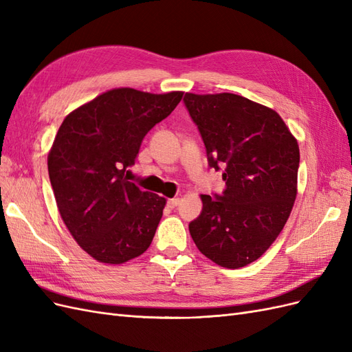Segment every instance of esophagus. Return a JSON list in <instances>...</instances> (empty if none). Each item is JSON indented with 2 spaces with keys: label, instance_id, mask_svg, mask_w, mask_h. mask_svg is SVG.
<instances>
[{
  "label": "esophagus",
  "instance_id": "obj_1",
  "mask_svg": "<svg viewBox=\"0 0 352 352\" xmlns=\"http://www.w3.org/2000/svg\"><path fill=\"white\" fill-rule=\"evenodd\" d=\"M179 202H180V199H179V198H172V199H168V201H167V207H168V208H175V207H177V206H179Z\"/></svg>",
  "mask_w": 352,
  "mask_h": 352
}]
</instances>
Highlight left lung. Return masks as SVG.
Instances as JSON below:
<instances>
[{
  "label": "left lung",
  "instance_id": "1",
  "mask_svg": "<svg viewBox=\"0 0 352 352\" xmlns=\"http://www.w3.org/2000/svg\"><path fill=\"white\" fill-rule=\"evenodd\" d=\"M208 166L223 167L221 195H201L189 223L198 250L221 267L239 269L270 248L296 198L300 148L274 110L241 95L185 94Z\"/></svg>",
  "mask_w": 352,
  "mask_h": 352
}]
</instances>
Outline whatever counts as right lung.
Wrapping results in <instances>:
<instances>
[{
  "instance_id": "add662e5",
  "label": "right lung",
  "mask_w": 352,
  "mask_h": 352,
  "mask_svg": "<svg viewBox=\"0 0 352 352\" xmlns=\"http://www.w3.org/2000/svg\"><path fill=\"white\" fill-rule=\"evenodd\" d=\"M184 92L117 88L73 110L48 154L60 216L80 248L100 263L122 264L150 247L166 198L126 179L145 135Z\"/></svg>"
}]
</instances>
